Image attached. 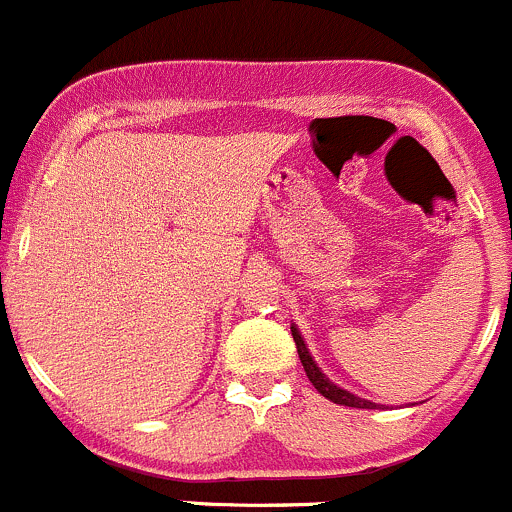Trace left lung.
I'll return each mask as SVG.
<instances>
[{
  "label": "left lung",
  "mask_w": 512,
  "mask_h": 512,
  "mask_svg": "<svg viewBox=\"0 0 512 512\" xmlns=\"http://www.w3.org/2000/svg\"><path fill=\"white\" fill-rule=\"evenodd\" d=\"M291 333H293V341H296V348H298V358H301L303 363V371H306L308 381L313 383V388H316L318 393H321L323 398H328V401L338 403V406H351V408H376V403L371 401H363V398L353 396V393L343 391V388L333 386L331 381H328L326 376H323L321 371H318L316 361L311 358V353H308L306 343H303L301 333H298L296 326H291Z\"/></svg>",
  "instance_id": "1"
}]
</instances>
